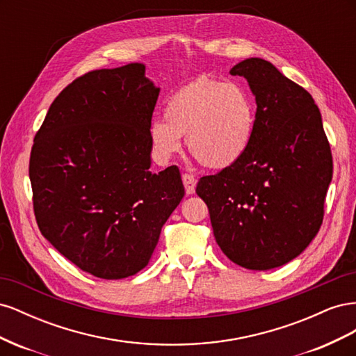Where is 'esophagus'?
I'll return each mask as SVG.
<instances>
[{"label": "esophagus", "instance_id": "1", "mask_svg": "<svg viewBox=\"0 0 356 356\" xmlns=\"http://www.w3.org/2000/svg\"><path fill=\"white\" fill-rule=\"evenodd\" d=\"M182 182H184L187 195H193L196 191V178L190 174H182Z\"/></svg>", "mask_w": 356, "mask_h": 356}]
</instances>
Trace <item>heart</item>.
Segmentation results:
<instances>
[{
    "instance_id": "obj_1",
    "label": "heart",
    "mask_w": 356,
    "mask_h": 356,
    "mask_svg": "<svg viewBox=\"0 0 356 356\" xmlns=\"http://www.w3.org/2000/svg\"><path fill=\"white\" fill-rule=\"evenodd\" d=\"M255 106L241 84L200 79L177 90L165 106V118L148 127L154 154L168 160L181 152L187 136L191 156L211 169L238 163L251 147Z\"/></svg>"
}]
</instances>
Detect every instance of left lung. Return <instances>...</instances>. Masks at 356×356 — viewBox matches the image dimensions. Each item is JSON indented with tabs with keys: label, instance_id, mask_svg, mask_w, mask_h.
Listing matches in <instances>:
<instances>
[{
	"label": "left lung",
	"instance_id": "1",
	"mask_svg": "<svg viewBox=\"0 0 356 356\" xmlns=\"http://www.w3.org/2000/svg\"><path fill=\"white\" fill-rule=\"evenodd\" d=\"M255 96L254 138L238 163L200 178L215 241L230 260L270 270L294 260L324 218L332 157L312 95L273 63L250 58L230 70Z\"/></svg>",
	"mask_w": 356,
	"mask_h": 356
}]
</instances>
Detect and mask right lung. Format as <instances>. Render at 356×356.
Wrapping results in <instances>:
<instances>
[{
    "mask_svg": "<svg viewBox=\"0 0 356 356\" xmlns=\"http://www.w3.org/2000/svg\"><path fill=\"white\" fill-rule=\"evenodd\" d=\"M160 88L144 63L81 75L53 101L29 159L41 234L81 270L132 276L184 197L179 170H149Z\"/></svg>",
    "mask_w": 356,
    "mask_h": 356,
    "instance_id": "obj_1",
    "label": "right lung"
}]
</instances>
